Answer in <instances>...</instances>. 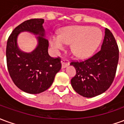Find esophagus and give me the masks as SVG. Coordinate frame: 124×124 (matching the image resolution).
<instances>
[{
  "label": "esophagus",
  "instance_id": "obj_1",
  "mask_svg": "<svg viewBox=\"0 0 124 124\" xmlns=\"http://www.w3.org/2000/svg\"><path fill=\"white\" fill-rule=\"evenodd\" d=\"M61 63H62V68H65L66 67H67L68 65L70 64V62L69 61L66 59H63L61 61Z\"/></svg>",
  "mask_w": 124,
  "mask_h": 124
}]
</instances>
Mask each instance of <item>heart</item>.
I'll use <instances>...</instances> for the list:
<instances>
[{
	"label": "heart",
	"instance_id": "heart-1",
	"mask_svg": "<svg viewBox=\"0 0 124 124\" xmlns=\"http://www.w3.org/2000/svg\"><path fill=\"white\" fill-rule=\"evenodd\" d=\"M102 39L101 30L90 26H72L60 31V35L52 36L50 44L55 50L71 44V50L76 56L86 58L95 52Z\"/></svg>",
	"mask_w": 124,
	"mask_h": 124
}]
</instances>
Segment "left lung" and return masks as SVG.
Instances as JSON below:
<instances>
[{
    "instance_id": "obj_1",
    "label": "left lung",
    "mask_w": 124,
    "mask_h": 124,
    "mask_svg": "<svg viewBox=\"0 0 124 124\" xmlns=\"http://www.w3.org/2000/svg\"><path fill=\"white\" fill-rule=\"evenodd\" d=\"M119 60V49L114 36L105 29L101 50L83 61H72L76 74L71 80L74 90L81 96L92 98L104 93L114 80Z\"/></svg>"
}]
</instances>
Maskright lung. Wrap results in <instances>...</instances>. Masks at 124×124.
<instances>
[{
    "label": "right lung",
    "mask_w": 124,
    "mask_h": 124,
    "mask_svg": "<svg viewBox=\"0 0 124 124\" xmlns=\"http://www.w3.org/2000/svg\"><path fill=\"white\" fill-rule=\"evenodd\" d=\"M44 21L42 18L26 20L13 30L7 41L6 56L10 76L18 88L32 94L48 89L62 67L60 57L49 56L48 41L44 37ZM24 31L39 35L38 46L31 53H23L17 46V35Z\"/></svg>",
    "instance_id": "1"
}]
</instances>
